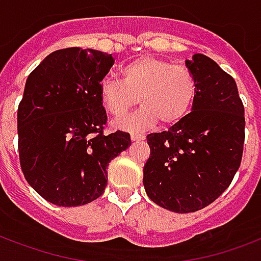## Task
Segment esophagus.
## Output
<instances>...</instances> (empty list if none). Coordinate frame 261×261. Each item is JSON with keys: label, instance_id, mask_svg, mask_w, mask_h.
Here are the masks:
<instances>
[{"label": "esophagus", "instance_id": "obj_1", "mask_svg": "<svg viewBox=\"0 0 261 261\" xmlns=\"http://www.w3.org/2000/svg\"><path fill=\"white\" fill-rule=\"evenodd\" d=\"M145 137L142 136V134H137V133H133L131 134V141H141V140H144Z\"/></svg>", "mask_w": 261, "mask_h": 261}]
</instances>
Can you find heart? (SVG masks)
Masks as SVG:
<instances>
[{"label":"heart","instance_id":"heart-1","mask_svg":"<svg viewBox=\"0 0 261 261\" xmlns=\"http://www.w3.org/2000/svg\"><path fill=\"white\" fill-rule=\"evenodd\" d=\"M120 74L121 80L105 77L99 83V98L106 111L120 117L137 102L142 105L136 113L116 121V127L121 130L140 133L158 121L174 125L184 120L194 105L198 92L196 77L184 65L141 57L121 67Z\"/></svg>","mask_w":261,"mask_h":261}]
</instances>
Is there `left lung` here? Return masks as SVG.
Here are the masks:
<instances>
[{"instance_id":"8db88e82","label":"left lung","mask_w":261,"mask_h":261,"mask_svg":"<svg viewBox=\"0 0 261 261\" xmlns=\"http://www.w3.org/2000/svg\"><path fill=\"white\" fill-rule=\"evenodd\" d=\"M198 84L192 112L167 131L146 136V195L175 213L203 209L237 174L245 142V108L232 77L209 57L185 62Z\"/></svg>"}]
</instances>
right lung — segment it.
Returning a JSON list of instances; mask_svg holds the SVG:
<instances>
[{
	"label": "right lung",
	"instance_id": "add662e5",
	"mask_svg": "<svg viewBox=\"0 0 261 261\" xmlns=\"http://www.w3.org/2000/svg\"><path fill=\"white\" fill-rule=\"evenodd\" d=\"M112 54L63 48L29 74L17 108V148L24 178L48 202L76 207L98 199L108 166L131 145L130 134H105L99 83Z\"/></svg>",
	"mask_w": 261,
	"mask_h": 261
}]
</instances>
